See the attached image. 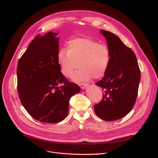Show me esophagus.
I'll return each mask as SVG.
<instances>
[{"instance_id": "34e87169", "label": "esophagus", "mask_w": 158, "mask_h": 158, "mask_svg": "<svg viewBox=\"0 0 158 158\" xmlns=\"http://www.w3.org/2000/svg\"><path fill=\"white\" fill-rule=\"evenodd\" d=\"M78 85H79V86L80 87V88L84 89V88H85V87H86V85H88V84H85V83H80V84H78Z\"/></svg>"}]
</instances>
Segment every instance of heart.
I'll return each instance as SVG.
<instances>
[{"instance_id": "obj_1", "label": "heart", "mask_w": 158, "mask_h": 158, "mask_svg": "<svg viewBox=\"0 0 158 158\" xmlns=\"http://www.w3.org/2000/svg\"><path fill=\"white\" fill-rule=\"evenodd\" d=\"M61 73L71 78L78 66L80 69L73 76L75 82L99 78L106 74L111 59V52L106 44L89 38H76L70 40L65 49L57 55Z\"/></svg>"}]
</instances>
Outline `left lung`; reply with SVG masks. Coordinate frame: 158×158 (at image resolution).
Returning a JSON list of instances; mask_svg holds the SVG:
<instances>
[{
  "label": "left lung",
  "mask_w": 158,
  "mask_h": 158,
  "mask_svg": "<svg viewBox=\"0 0 158 158\" xmlns=\"http://www.w3.org/2000/svg\"><path fill=\"white\" fill-rule=\"evenodd\" d=\"M111 52L109 67L103 78L95 84L103 91L101 102L94 105L98 117L115 121L130 112L136 102L140 70L136 55L113 33L102 30Z\"/></svg>",
  "instance_id": "left-lung-1"
}]
</instances>
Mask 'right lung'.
Returning a JSON list of instances; mask_svg holds the SVG:
<instances>
[{"label": "right lung", "mask_w": 158, "mask_h": 158, "mask_svg": "<svg viewBox=\"0 0 158 158\" xmlns=\"http://www.w3.org/2000/svg\"><path fill=\"white\" fill-rule=\"evenodd\" d=\"M57 35L52 31L37 35L17 66L18 92L22 106L33 118L46 123L64 120L71 97L80 90L60 73Z\"/></svg>", "instance_id": "add662e5"}]
</instances>
